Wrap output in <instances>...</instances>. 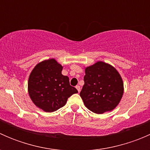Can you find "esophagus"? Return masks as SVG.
Wrapping results in <instances>:
<instances>
[{"label": "esophagus", "instance_id": "34e87169", "mask_svg": "<svg viewBox=\"0 0 150 150\" xmlns=\"http://www.w3.org/2000/svg\"><path fill=\"white\" fill-rule=\"evenodd\" d=\"M75 88H76L78 92L81 91V87H80V86H76V87H75Z\"/></svg>", "mask_w": 150, "mask_h": 150}]
</instances>
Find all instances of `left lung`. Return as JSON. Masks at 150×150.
Returning a JSON list of instances; mask_svg holds the SVG:
<instances>
[{
	"label": "left lung",
	"mask_w": 150,
	"mask_h": 150,
	"mask_svg": "<svg viewBox=\"0 0 150 150\" xmlns=\"http://www.w3.org/2000/svg\"><path fill=\"white\" fill-rule=\"evenodd\" d=\"M84 85L80 93L89 110L96 114L114 110L123 94V83L117 69L97 62L85 69Z\"/></svg>",
	"instance_id": "1"
}]
</instances>
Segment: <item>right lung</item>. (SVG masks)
Segmentation results:
<instances>
[{
  "label": "right lung",
  "instance_id": "add662e5",
  "mask_svg": "<svg viewBox=\"0 0 150 150\" xmlns=\"http://www.w3.org/2000/svg\"><path fill=\"white\" fill-rule=\"evenodd\" d=\"M63 67L54 59L38 63L28 80V93L33 102L47 112L65 105L67 99L78 93L69 85V78L62 74Z\"/></svg>",
  "mask_w": 150,
  "mask_h": 150
}]
</instances>
